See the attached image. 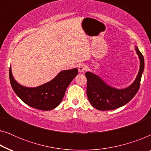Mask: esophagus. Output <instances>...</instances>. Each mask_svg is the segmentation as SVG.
Instances as JSON below:
<instances>
[{
    "mask_svg": "<svg viewBox=\"0 0 151 151\" xmlns=\"http://www.w3.org/2000/svg\"><path fill=\"white\" fill-rule=\"evenodd\" d=\"M86 69H87V67H86V65H84V64H80V65L78 66V71H79L80 73H84Z\"/></svg>",
    "mask_w": 151,
    "mask_h": 151,
    "instance_id": "obj_1",
    "label": "esophagus"
}]
</instances>
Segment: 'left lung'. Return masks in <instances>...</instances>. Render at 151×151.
<instances>
[{"instance_id":"obj_1","label":"left lung","mask_w":151,"mask_h":151,"mask_svg":"<svg viewBox=\"0 0 151 151\" xmlns=\"http://www.w3.org/2000/svg\"><path fill=\"white\" fill-rule=\"evenodd\" d=\"M135 51L140 61L139 70L135 81L127 88L117 89L108 85L98 76L91 72L88 71L85 73L87 80L86 95L94 108L100 111L113 110L127 104L135 96L139 88L144 69L143 55L137 47H135Z\"/></svg>"}]
</instances>
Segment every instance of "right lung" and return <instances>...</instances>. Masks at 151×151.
<instances>
[{
    "label": "right lung",
    "mask_w": 151,
    "mask_h": 151,
    "mask_svg": "<svg viewBox=\"0 0 151 151\" xmlns=\"http://www.w3.org/2000/svg\"><path fill=\"white\" fill-rule=\"evenodd\" d=\"M77 74L76 68L64 70L51 81L37 87L29 88L18 84L12 76L11 67L9 68L10 83L16 94L28 106L42 111L52 110L58 106L66 89Z\"/></svg>",
    "instance_id": "right-lung-1"
}]
</instances>
